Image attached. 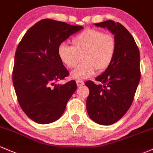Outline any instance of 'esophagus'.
<instances>
[{
  "instance_id": "34e87169",
  "label": "esophagus",
  "mask_w": 153,
  "mask_h": 153,
  "mask_svg": "<svg viewBox=\"0 0 153 153\" xmlns=\"http://www.w3.org/2000/svg\"><path fill=\"white\" fill-rule=\"evenodd\" d=\"M76 82L77 86H78V87L82 86V85H84V82L81 81V80H76Z\"/></svg>"
}]
</instances>
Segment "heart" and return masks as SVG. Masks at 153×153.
<instances>
[{
  "label": "heart",
  "mask_w": 153,
  "mask_h": 153,
  "mask_svg": "<svg viewBox=\"0 0 153 153\" xmlns=\"http://www.w3.org/2000/svg\"><path fill=\"white\" fill-rule=\"evenodd\" d=\"M71 44V47L60 44L57 54L62 63L68 68H74L82 57L83 63L71 74L76 79L89 78L96 70L104 71L115 55V38L96 29H87L79 33L72 39Z\"/></svg>",
  "instance_id": "obj_1"
}]
</instances>
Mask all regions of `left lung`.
<instances>
[{
    "instance_id": "8db88e82",
    "label": "left lung",
    "mask_w": 153,
    "mask_h": 153,
    "mask_svg": "<svg viewBox=\"0 0 153 153\" xmlns=\"http://www.w3.org/2000/svg\"><path fill=\"white\" fill-rule=\"evenodd\" d=\"M107 28L116 40V52L109 68L96 80L85 82L90 94L87 111L92 120L109 126L122 118L131 106L140 80V55L135 40L129 31L112 20L95 24Z\"/></svg>"
}]
</instances>
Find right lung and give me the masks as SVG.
Wrapping results in <instances>:
<instances>
[{
  "instance_id": "obj_1",
  "label": "right lung",
  "mask_w": 153,
  "mask_h": 153,
  "mask_svg": "<svg viewBox=\"0 0 153 153\" xmlns=\"http://www.w3.org/2000/svg\"><path fill=\"white\" fill-rule=\"evenodd\" d=\"M82 28L44 19L33 25L19 42L14 57L13 84L21 108L34 122L48 124L58 120L76 91L75 81L56 84L68 75L57 49Z\"/></svg>"
}]
</instances>
